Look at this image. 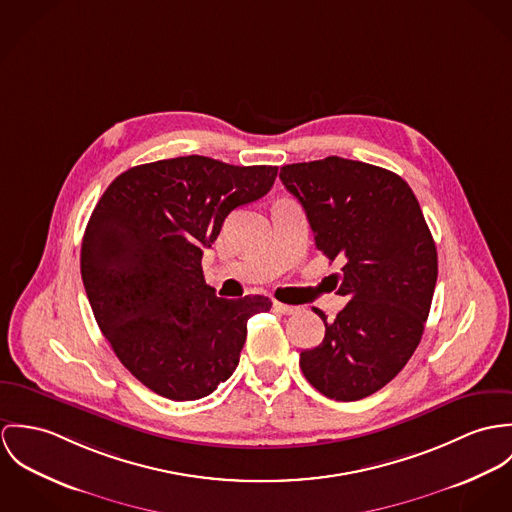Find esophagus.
Listing matches in <instances>:
<instances>
[{
  "label": "esophagus",
  "mask_w": 512,
  "mask_h": 512,
  "mask_svg": "<svg viewBox=\"0 0 512 512\" xmlns=\"http://www.w3.org/2000/svg\"><path fill=\"white\" fill-rule=\"evenodd\" d=\"M273 308H275L277 312H281V314H286V316H288V314H296V312H298V308H296V306L283 304V302H277V300L273 302Z\"/></svg>",
  "instance_id": "esophagus-1"
}]
</instances>
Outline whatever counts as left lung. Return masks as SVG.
Masks as SVG:
<instances>
[{
	"mask_svg": "<svg viewBox=\"0 0 512 512\" xmlns=\"http://www.w3.org/2000/svg\"><path fill=\"white\" fill-rule=\"evenodd\" d=\"M302 204L314 243L330 261L336 294L349 298L326 336L300 353L308 383L334 400L369 397L393 381L424 334L438 253L420 204L395 172L326 157L281 167Z\"/></svg>",
	"mask_w": 512,
	"mask_h": 512,
	"instance_id": "left-lung-1",
	"label": "left lung"
}]
</instances>
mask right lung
Masks as SVG:
<instances>
[{
	"label": "right lung",
	"instance_id": "add662e5",
	"mask_svg": "<svg viewBox=\"0 0 512 512\" xmlns=\"http://www.w3.org/2000/svg\"><path fill=\"white\" fill-rule=\"evenodd\" d=\"M277 167L188 155L121 172L84 231L80 271L94 318L125 369L171 400L228 381L247 320L267 296L218 298L202 273L229 212L263 198Z\"/></svg>",
	"mask_w": 512,
	"mask_h": 512
}]
</instances>
